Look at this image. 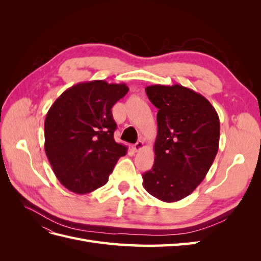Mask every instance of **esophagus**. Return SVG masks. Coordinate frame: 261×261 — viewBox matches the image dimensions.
<instances>
[{
	"mask_svg": "<svg viewBox=\"0 0 261 261\" xmlns=\"http://www.w3.org/2000/svg\"><path fill=\"white\" fill-rule=\"evenodd\" d=\"M133 149H134V151H135V152L140 151L141 149H144V143L141 140L137 141V143L133 146Z\"/></svg>",
	"mask_w": 261,
	"mask_h": 261,
	"instance_id": "1",
	"label": "esophagus"
}]
</instances>
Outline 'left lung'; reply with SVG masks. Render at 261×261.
<instances>
[{
  "instance_id": "1",
  "label": "left lung",
  "mask_w": 261,
  "mask_h": 261,
  "mask_svg": "<svg viewBox=\"0 0 261 261\" xmlns=\"http://www.w3.org/2000/svg\"><path fill=\"white\" fill-rule=\"evenodd\" d=\"M146 93L159 111L154 163L143 184L158 199L178 201L195 191L215 161L219 116L206 98L181 85L148 86Z\"/></svg>"
}]
</instances>
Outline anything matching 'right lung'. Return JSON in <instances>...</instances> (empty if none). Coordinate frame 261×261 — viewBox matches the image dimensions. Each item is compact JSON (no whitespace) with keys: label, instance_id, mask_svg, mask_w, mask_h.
I'll return each mask as SVG.
<instances>
[{"label":"right lung","instance_id":"add662e5","mask_svg":"<svg viewBox=\"0 0 261 261\" xmlns=\"http://www.w3.org/2000/svg\"><path fill=\"white\" fill-rule=\"evenodd\" d=\"M126 84L74 85L54 101L44 121V150L55 176L68 191L88 194L107 184L127 147L114 140L111 109Z\"/></svg>","mask_w":261,"mask_h":261}]
</instances>
